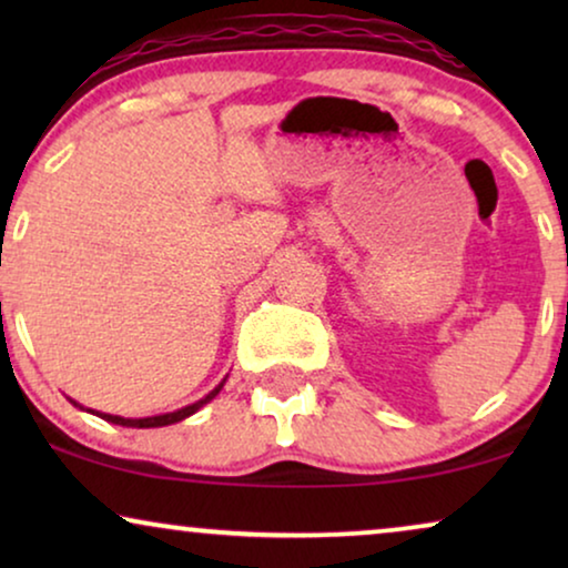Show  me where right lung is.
<instances>
[{"instance_id": "add662e5", "label": "right lung", "mask_w": 568, "mask_h": 568, "mask_svg": "<svg viewBox=\"0 0 568 568\" xmlns=\"http://www.w3.org/2000/svg\"><path fill=\"white\" fill-rule=\"evenodd\" d=\"M224 383H227V377H224L222 383L216 385L212 393L204 395V398L196 400V403H191V406H185V408H178V410H170V414H160V416H144V418H123V416H113V414H100V410H92V408H84V406H80V403L72 400V398H69V403H74L77 408H82V410H88V414H95V416H100V418H105V422H111V424H119V426H131V429H154V426H168V424H178V422H183V418L193 416V414H196L199 408H204L209 400H212V398H216V395H220V390H222V387H224Z\"/></svg>"}]
</instances>
